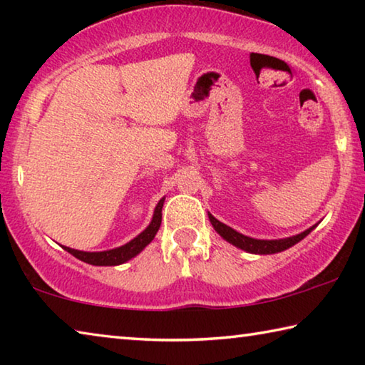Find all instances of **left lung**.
<instances>
[{"label":"left lung","mask_w":365,"mask_h":365,"mask_svg":"<svg viewBox=\"0 0 365 365\" xmlns=\"http://www.w3.org/2000/svg\"><path fill=\"white\" fill-rule=\"evenodd\" d=\"M209 220H211L214 230L217 232L220 237L225 240V242L232 243L233 246H237V248L243 250L246 252H252V255H275V252L285 251L288 248H292L293 245L299 243L302 238H306L307 235L317 227V224H316L311 228H307V230H304L302 233L294 235V237L282 238V240H256V238L246 237V235L233 230L232 227L222 224V222L215 219L212 214H209Z\"/></svg>","instance_id":"left-lung-1"}]
</instances>
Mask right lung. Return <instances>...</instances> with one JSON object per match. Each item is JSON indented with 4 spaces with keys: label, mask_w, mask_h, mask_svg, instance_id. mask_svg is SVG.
<instances>
[{
    "label": "right lung",
    "mask_w": 365,
    "mask_h": 365,
    "mask_svg": "<svg viewBox=\"0 0 365 365\" xmlns=\"http://www.w3.org/2000/svg\"><path fill=\"white\" fill-rule=\"evenodd\" d=\"M164 200L165 197H163V200L158 202L156 209H154L151 224L148 225L145 230L138 235V237H135L132 242H128L123 246H119V248H114L109 251H96V252L78 251V250L67 248V246H63V248L67 252H71L72 256L80 259V261L91 265H120L123 262L130 261L132 257H135L138 252L143 251L146 246L153 242V238L156 237V233L160 227V219H163Z\"/></svg>",
    "instance_id": "add662e5"
}]
</instances>
